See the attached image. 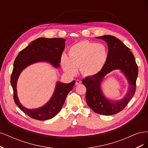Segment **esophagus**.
I'll return each mask as SVG.
<instances>
[{
    "instance_id": "1",
    "label": "esophagus",
    "mask_w": 148,
    "mask_h": 148,
    "mask_svg": "<svg viewBox=\"0 0 148 148\" xmlns=\"http://www.w3.org/2000/svg\"><path fill=\"white\" fill-rule=\"evenodd\" d=\"M81 83H82V81L80 79H77V80H76V83H75L76 85H78V84H81Z\"/></svg>"
}]
</instances>
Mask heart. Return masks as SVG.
Listing matches in <instances>:
<instances>
[{
  "instance_id": "b5f03b06",
  "label": "heart",
  "mask_w": 148,
  "mask_h": 148,
  "mask_svg": "<svg viewBox=\"0 0 148 148\" xmlns=\"http://www.w3.org/2000/svg\"><path fill=\"white\" fill-rule=\"evenodd\" d=\"M107 57L108 52L103 44L82 41L70 47L69 57L65 55L61 57L60 63L67 73L75 75L80 67L83 75L91 77L102 70Z\"/></svg>"
}]
</instances>
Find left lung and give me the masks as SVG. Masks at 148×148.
Returning a JSON list of instances; mask_svg holds the SVG:
<instances>
[{
	"label": "left lung",
	"instance_id": "1",
	"mask_svg": "<svg viewBox=\"0 0 148 148\" xmlns=\"http://www.w3.org/2000/svg\"><path fill=\"white\" fill-rule=\"evenodd\" d=\"M96 38L107 42L108 57L99 73L86 77L82 83L86 88V101L88 106L97 114L111 115L122 110L135 95L138 69L130 49L120 39L111 35H104ZM115 69H119L124 75L129 85L126 95L123 99L117 101L106 98L101 89V83L104 77Z\"/></svg>",
	"mask_w": 148,
	"mask_h": 148
}]
</instances>
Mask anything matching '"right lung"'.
<instances>
[{
  "label": "right lung",
  "mask_w": 148,
  "mask_h": 148,
  "mask_svg": "<svg viewBox=\"0 0 148 148\" xmlns=\"http://www.w3.org/2000/svg\"><path fill=\"white\" fill-rule=\"evenodd\" d=\"M66 40L62 38H39L31 42L20 52L13 64L10 82L13 90V99L16 105L32 119L46 120L53 118L59 112L69 92L75 84L73 80L70 83H56L54 92L49 101L41 107L29 109L22 105L17 96L16 84L19 76L26 67L38 62H47L56 69L60 67V59Z\"/></svg>",
  "instance_id": "1"
}]
</instances>
